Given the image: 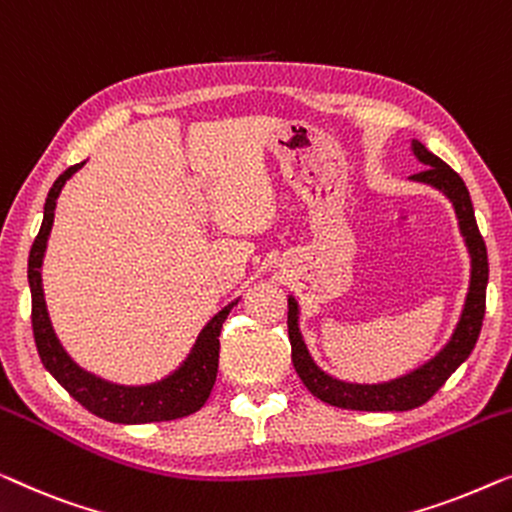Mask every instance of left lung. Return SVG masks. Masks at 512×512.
I'll return each mask as SVG.
<instances>
[{
  "label": "left lung",
  "mask_w": 512,
  "mask_h": 512,
  "mask_svg": "<svg viewBox=\"0 0 512 512\" xmlns=\"http://www.w3.org/2000/svg\"><path fill=\"white\" fill-rule=\"evenodd\" d=\"M413 153L417 160L424 164L420 174H413L410 178L420 183H429L438 187V190L448 194V199L455 206V213L459 218V229H462L466 246L471 253V285L469 294H466V304L459 318V325L455 334L448 341V345L438 352V355L427 362L420 369L408 373V376L390 380V383L380 385H350L341 383V380L327 376L320 371L315 362L308 355L304 338L299 331V306L292 297L287 299V329H290V345H292V364L297 369L301 383L308 387V392L320 401L329 403L336 408L348 410H410L427 403L434 394L441 390L452 373L459 369V364L471 355L478 341L482 318H485V297H487V278H489V264H487V248L482 241V234L475 222L473 204L469 197V190L462 181V176L455 169H450L441 157L429 153L420 141H410Z\"/></svg>",
  "instance_id": "obj_1"
}]
</instances>
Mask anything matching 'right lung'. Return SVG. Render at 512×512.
<instances>
[{
	"mask_svg": "<svg viewBox=\"0 0 512 512\" xmlns=\"http://www.w3.org/2000/svg\"><path fill=\"white\" fill-rule=\"evenodd\" d=\"M85 162L69 167L60 178L53 183L48 192L46 206H43V222L32 243L30 262H27V280L32 290V331L34 343H37L39 357L46 369L53 373V378L74 397L83 408L97 417H104L109 422L118 424H146V422H167L178 420V417L192 415L204 406L206 399L211 397V390L218 376V357H220V331L222 322L236 306L229 304L201 329V334L194 343L190 355H187L181 369L171 373L160 383L141 385V387H125L113 385L109 380H102L92 373L83 371L74 359H71L57 341L53 327H50L46 301H43L41 287V264L50 227L55 218V201L60 197L64 183L83 167Z\"/></svg>",
	"mask_w": 512,
	"mask_h": 512,
	"instance_id": "add662e5",
	"label": "right lung"
}]
</instances>
